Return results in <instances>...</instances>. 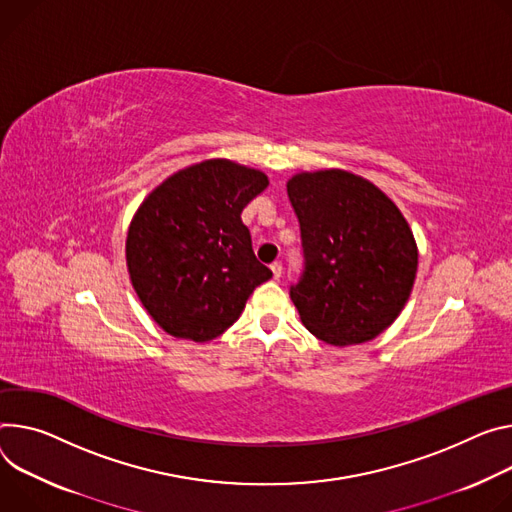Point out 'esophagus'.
Segmentation results:
<instances>
[{
	"label": "esophagus",
	"instance_id": "34e87169",
	"mask_svg": "<svg viewBox=\"0 0 512 512\" xmlns=\"http://www.w3.org/2000/svg\"><path fill=\"white\" fill-rule=\"evenodd\" d=\"M269 267H271V273H273L275 280H280L282 273H284V267H282V263H280V261H275V263H271Z\"/></svg>",
	"mask_w": 512,
	"mask_h": 512
}]
</instances>
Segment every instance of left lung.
Segmentation results:
<instances>
[{"mask_svg": "<svg viewBox=\"0 0 512 512\" xmlns=\"http://www.w3.org/2000/svg\"><path fill=\"white\" fill-rule=\"evenodd\" d=\"M300 222L304 271L290 298L320 341L347 347L376 339L402 312L418 249L398 206L374 183L343 171H304L288 181Z\"/></svg>", "mask_w": 512, "mask_h": 512, "instance_id": "left-lung-1", "label": "left lung"}]
</instances>
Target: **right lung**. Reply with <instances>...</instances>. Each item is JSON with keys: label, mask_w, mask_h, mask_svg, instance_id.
<instances>
[{"label": "right lung", "mask_w": 512, "mask_h": 512, "mask_svg": "<svg viewBox=\"0 0 512 512\" xmlns=\"http://www.w3.org/2000/svg\"><path fill=\"white\" fill-rule=\"evenodd\" d=\"M269 185L228 159L185 167L138 206L126 235L132 288L159 327L206 343L235 322L271 269L257 261L243 208Z\"/></svg>", "instance_id": "obj_1"}]
</instances>
